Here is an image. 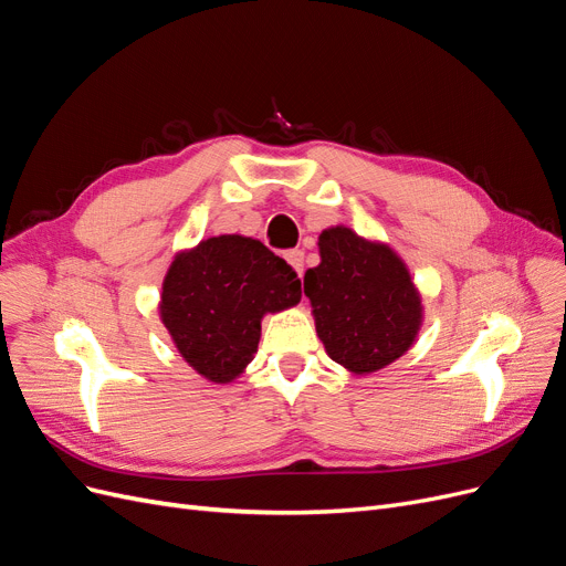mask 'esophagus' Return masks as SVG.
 Listing matches in <instances>:
<instances>
[{"label": "esophagus", "mask_w": 566, "mask_h": 566, "mask_svg": "<svg viewBox=\"0 0 566 566\" xmlns=\"http://www.w3.org/2000/svg\"><path fill=\"white\" fill-rule=\"evenodd\" d=\"M285 262L295 269L297 276H302V273H304V252L302 250L285 252Z\"/></svg>", "instance_id": "34e87169"}]
</instances>
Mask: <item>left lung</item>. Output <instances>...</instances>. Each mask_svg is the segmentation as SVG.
<instances>
[{
    "label": "left lung",
    "mask_w": 566,
    "mask_h": 566,
    "mask_svg": "<svg viewBox=\"0 0 566 566\" xmlns=\"http://www.w3.org/2000/svg\"><path fill=\"white\" fill-rule=\"evenodd\" d=\"M321 264L304 273L316 333L335 364L354 375L403 356L422 325V300L401 256L347 227L318 235Z\"/></svg>",
    "instance_id": "obj_1"
}]
</instances>
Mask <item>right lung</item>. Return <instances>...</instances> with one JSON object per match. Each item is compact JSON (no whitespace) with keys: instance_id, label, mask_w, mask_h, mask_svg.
I'll return each instance as SVG.
<instances>
[{"instance_id":"right-lung-1","label":"right lung","mask_w":566,"mask_h":566,"mask_svg":"<svg viewBox=\"0 0 566 566\" xmlns=\"http://www.w3.org/2000/svg\"><path fill=\"white\" fill-rule=\"evenodd\" d=\"M300 297L293 266L264 243L233 233L177 252L158 310L184 361L205 380L227 385L252 361L262 318Z\"/></svg>"}]
</instances>
